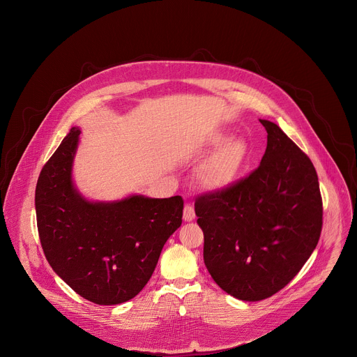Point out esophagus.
<instances>
[{
  "label": "esophagus",
  "mask_w": 357,
  "mask_h": 357,
  "mask_svg": "<svg viewBox=\"0 0 357 357\" xmlns=\"http://www.w3.org/2000/svg\"><path fill=\"white\" fill-rule=\"evenodd\" d=\"M183 219L186 222H192L195 219V209L193 206L190 205V203H186L185 205V209H183Z\"/></svg>",
  "instance_id": "esophagus-1"
}]
</instances>
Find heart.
I'll return each instance as SVG.
<instances>
[{
  "mask_svg": "<svg viewBox=\"0 0 357 357\" xmlns=\"http://www.w3.org/2000/svg\"><path fill=\"white\" fill-rule=\"evenodd\" d=\"M247 155V145L243 139L225 142L199 171L200 183L212 190L229 186L237 176Z\"/></svg>",
  "mask_w": 357,
  "mask_h": 357,
  "instance_id": "b5f03b06",
  "label": "heart"
}]
</instances>
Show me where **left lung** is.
<instances>
[{"instance_id": "1", "label": "left lung", "mask_w": 357, "mask_h": 357, "mask_svg": "<svg viewBox=\"0 0 357 357\" xmlns=\"http://www.w3.org/2000/svg\"><path fill=\"white\" fill-rule=\"evenodd\" d=\"M260 121L267 148L259 168L195 202L205 266L223 291L241 301L282 289L311 257L322 231L314 164L277 124Z\"/></svg>"}]
</instances>
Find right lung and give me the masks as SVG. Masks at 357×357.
Instances as JSON below:
<instances>
[{
	"instance_id": "obj_1",
	"label": "right lung",
	"mask_w": 357,
	"mask_h": 357,
	"mask_svg": "<svg viewBox=\"0 0 357 357\" xmlns=\"http://www.w3.org/2000/svg\"><path fill=\"white\" fill-rule=\"evenodd\" d=\"M80 130L73 127L43 165L35 190L38 233L54 271L97 305L134 298L149 281L169 236L182 223L181 196L132 195L89 202L73 186Z\"/></svg>"
}]
</instances>
